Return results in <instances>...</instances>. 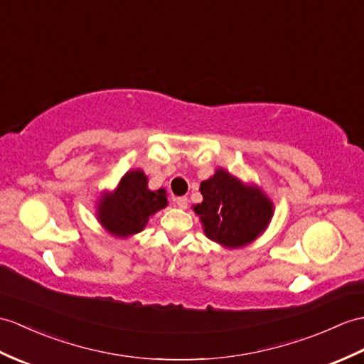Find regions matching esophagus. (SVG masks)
Here are the masks:
<instances>
[{
	"instance_id": "esophagus-1",
	"label": "esophagus",
	"mask_w": 364,
	"mask_h": 364,
	"mask_svg": "<svg viewBox=\"0 0 364 364\" xmlns=\"http://www.w3.org/2000/svg\"><path fill=\"white\" fill-rule=\"evenodd\" d=\"M173 203H175V206H176V208L186 209V208H188V203H189V200L186 198V197H176V198H173Z\"/></svg>"
}]
</instances>
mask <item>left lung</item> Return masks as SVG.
Listing matches in <instances>:
<instances>
[{
	"label": "left lung",
	"instance_id": "obj_1",
	"mask_svg": "<svg viewBox=\"0 0 364 364\" xmlns=\"http://www.w3.org/2000/svg\"><path fill=\"white\" fill-rule=\"evenodd\" d=\"M203 203L193 206L205 234L228 248L243 247L265 230L273 205L256 188H245L232 175L218 168L200 184Z\"/></svg>",
	"mask_w": 364,
	"mask_h": 364
}]
</instances>
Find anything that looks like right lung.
<instances>
[{"label": "right lung", "instance_id": "right-lung-1", "mask_svg": "<svg viewBox=\"0 0 364 364\" xmlns=\"http://www.w3.org/2000/svg\"><path fill=\"white\" fill-rule=\"evenodd\" d=\"M166 206L164 189L149 191L147 176L133 171L124 175L116 192L100 201L99 220L112 234L125 237L142 231L149 217Z\"/></svg>", "mask_w": 364, "mask_h": 364}]
</instances>
